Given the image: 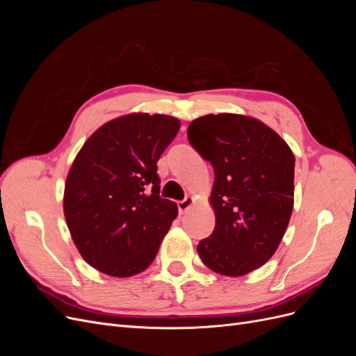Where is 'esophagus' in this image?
Here are the masks:
<instances>
[{"label": "esophagus", "instance_id": "obj_1", "mask_svg": "<svg viewBox=\"0 0 356 356\" xmlns=\"http://www.w3.org/2000/svg\"><path fill=\"white\" fill-rule=\"evenodd\" d=\"M195 203V199H193L191 196H188V197H186L184 200H181V202H178V212H179V215H182L184 213L191 204Z\"/></svg>", "mask_w": 356, "mask_h": 356}]
</instances>
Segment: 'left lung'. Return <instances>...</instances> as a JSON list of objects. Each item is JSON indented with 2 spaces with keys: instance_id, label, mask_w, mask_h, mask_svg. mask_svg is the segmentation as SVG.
Masks as SVG:
<instances>
[{
  "instance_id": "obj_1",
  "label": "left lung",
  "mask_w": 356,
  "mask_h": 356,
  "mask_svg": "<svg viewBox=\"0 0 356 356\" xmlns=\"http://www.w3.org/2000/svg\"><path fill=\"white\" fill-rule=\"evenodd\" d=\"M213 168L215 229L197 245L203 264L224 276L261 267L281 243L294 207V163L288 144L261 122L209 114L187 131Z\"/></svg>"
}]
</instances>
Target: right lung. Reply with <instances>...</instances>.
Instances as JSON below:
<instances>
[{"mask_svg":"<svg viewBox=\"0 0 356 356\" xmlns=\"http://www.w3.org/2000/svg\"><path fill=\"white\" fill-rule=\"evenodd\" d=\"M178 129L174 117L129 114L99 127L75 157L63 212L81 257L99 272L134 276L156 258L178 215L159 195L157 161Z\"/></svg>","mask_w":356,"mask_h":356,"instance_id":"obj_1","label":"right lung"}]
</instances>
